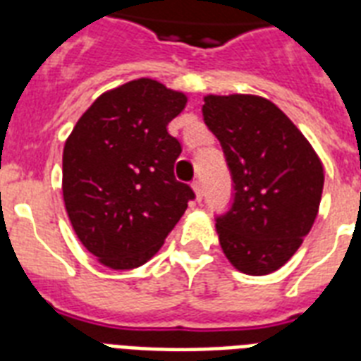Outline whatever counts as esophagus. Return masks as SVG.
<instances>
[{"instance_id":"esophagus-1","label":"esophagus","mask_w":361,"mask_h":361,"mask_svg":"<svg viewBox=\"0 0 361 361\" xmlns=\"http://www.w3.org/2000/svg\"><path fill=\"white\" fill-rule=\"evenodd\" d=\"M192 191H195V197H197V200H202L204 197V189H202V181L197 180V181H192Z\"/></svg>"}]
</instances>
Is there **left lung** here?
<instances>
[{"instance_id": "1", "label": "left lung", "mask_w": 361, "mask_h": 361, "mask_svg": "<svg viewBox=\"0 0 361 361\" xmlns=\"http://www.w3.org/2000/svg\"><path fill=\"white\" fill-rule=\"evenodd\" d=\"M202 114L236 191L231 212L215 223L221 249L241 274H274L317 219L322 161L290 118L260 95H206Z\"/></svg>"}]
</instances>
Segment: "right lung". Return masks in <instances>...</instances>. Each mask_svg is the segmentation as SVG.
I'll use <instances>...</instances> for the list:
<instances>
[{
	"label": "right lung",
	"instance_id": "obj_1",
	"mask_svg": "<svg viewBox=\"0 0 361 361\" xmlns=\"http://www.w3.org/2000/svg\"><path fill=\"white\" fill-rule=\"evenodd\" d=\"M185 104V93L136 78L99 95L65 140V209L82 245L106 268L146 264L195 198L176 180L181 144L169 135Z\"/></svg>",
	"mask_w": 361,
	"mask_h": 361
}]
</instances>
